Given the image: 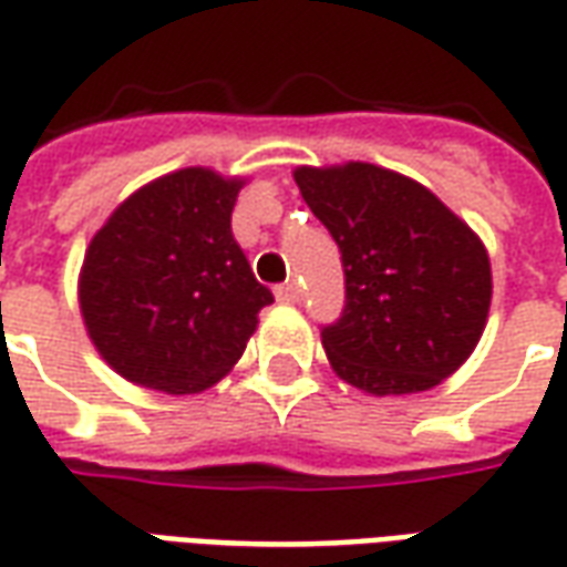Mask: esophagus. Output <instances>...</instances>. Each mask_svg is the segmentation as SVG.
Here are the masks:
<instances>
[{"instance_id": "obj_1", "label": "esophagus", "mask_w": 567, "mask_h": 567, "mask_svg": "<svg viewBox=\"0 0 567 567\" xmlns=\"http://www.w3.org/2000/svg\"><path fill=\"white\" fill-rule=\"evenodd\" d=\"M276 297H279L282 303H297V300H300V285H297L295 279H291V282L279 285V288H276Z\"/></svg>"}]
</instances>
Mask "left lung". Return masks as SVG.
I'll return each mask as SVG.
<instances>
[{
	"label": "left lung",
	"mask_w": 567,
	"mask_h": 567,
	"mask_svg": "<svg viewBox=\"0 0 567 567\" xmlns=\"http://www.w3.org/2000/svg\"><path fill=\"white\" fill-rule=\"evenodd\" d=\"M300 194L340 248L346 303L321 324L331 368L370 394L434 389L486 328L488 255L427 187L373 163L300 166Z\"/></svg>",
	"instance_id": "left-lung-1"
}]
</instances>
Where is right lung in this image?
Wrapping results in <instances>:
<instances>
[{
  "label": "right lung",
  "instance_id": "obj_1",
  "mask_svg": "<svg viewBox=\"0 0 567 567\" xmlns=\"http://www.w3.org/2000/svg\"><path fill=\"white\" fill-rule=\"evenodd\" d=\"M239 187L212 169H178L136 190L93 236L81 312L100 355L130 382L209 389L272 303L230 230Z\"/></svg>",
  "mask_w": 567,
  "mask_h": 567
}]
</instances>
